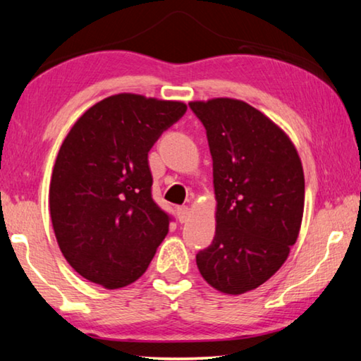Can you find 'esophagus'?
<instances>
[{"mask_svg": "<svg viewBox=\"0 0 361 361\" xmlns=\"http://www.w3.org/2000/svg\"><path fill=\"white\" fill-rule=\"evenodd\" d=\"M176 215H178L180 223H186L189 219V209L186 205L178 207V209H176Z\"/></svg>", "mask_w": 361, "mask_h": 361, "instance_id": "obj_1", "label": "esophagus"}]
</instances>
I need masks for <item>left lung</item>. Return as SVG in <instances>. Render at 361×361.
I'll list each match as a JSON object with an SVG mask.
<instances>
[{
  "label": "left lung",
  "instance_id": "obj_1",
  "mask_svg": "<svg viewBox=\"0 0 361 361\" xmlns=\"http://www.w3.org/2000/svg\"><path fill=\"white\" fill-rule=\"evenodd\" d=\"M213 159L216 231L195 255L218 291L242 295L276 274L295 245L304 212L301 159L282 129L248 103L191 102Z\"/></svg>",
  "mask_w": 361,
  "mask_h": 361
}]
</instances>
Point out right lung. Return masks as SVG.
Wrapping results in <instances>:
<instances>
[{
	"mask_svg": "<svg viewBox=\"0 0 361 361\" xmlns=\"http://www.w3.org/2000/svg\"><path fill=\"white\" fill-rule=\"evenodd\" d=\"M185 113L181 102L119 94L71 127L49 204L59 247L79 276L114 290L148 269L173 219L152 199L148 152Z\"/></svg>",
	"mask_w": 361,
	"mask_h": 361,
	"instance_id": "obj_1",
	"label": "right lung"
}]
</instances>
